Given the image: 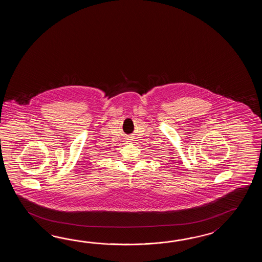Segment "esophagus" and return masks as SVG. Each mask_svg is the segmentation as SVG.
I'll return each instance as SVG.
<instances>
[{"instance_id":"1","label":"esophagus","mask_w":262,"mask_h":262,"mask_svg":"<svg viewBox=\"0 0 262 262\" xmlns=\"http://www.w3.org/2000/svg\"><path fill=\"white\" fill-rule=\"evenodd\" d=\"M132 140H133V139H130V137H128V138H126V139H125V141H126L127 143H130V142H132Z\"/></svg>"}]
</instances>
